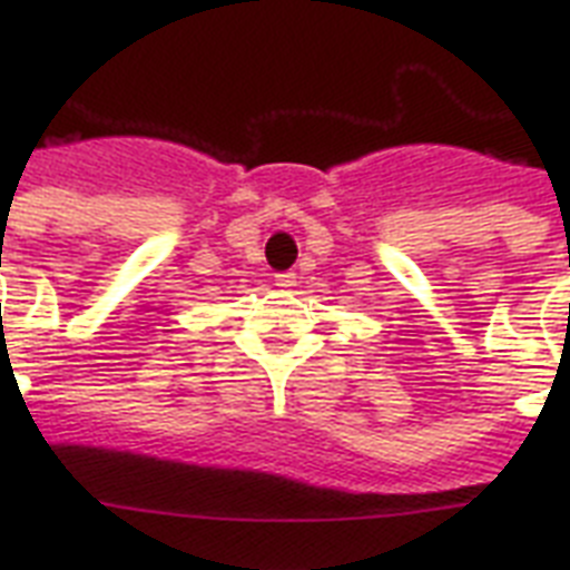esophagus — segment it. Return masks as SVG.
Masks as SVG:
<instances>
[{"instance_id":"obj_1","label":"esophagus","mask_w":570,"mask_h":570,"mask_svg":"<svg viewBox=\"0 0 570 570\" xmlns=\"http://www.w3.org/2000/svg\"><path fill=\"white\" fill-rule=\"evenodd\" d=\"M275 284L284 289V293H289L295 284H298V275L295 272H281V275H275Z\"/></svg>"}]
</instances>
